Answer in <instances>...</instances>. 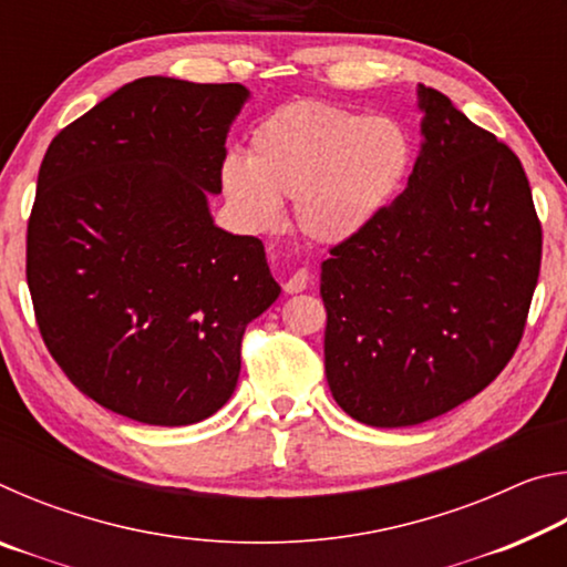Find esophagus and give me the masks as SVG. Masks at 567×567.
Instances as JSON below:
<instances>
[{
  "label": "esophagus",
  "instance_id": "esophagus-1",
  "mask_svg": "<svg viewBox=\"0 0 567 567\" xmlns=\"http://www.w3.org/2000/svg\"><path fill=\"white\" fill-rule=\"evenodd\" d=\"M307 282H310V272L305 270H297V272H292L290 277H287V282H285V292L287 295H295V292H302L305 287H307Z\"/></svg>",
  "mask_w": 567,
  "mask_h": 567
}]
</instances>
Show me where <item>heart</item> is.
Wrapping results in <instances>:
<instances>
[{"instance_id":"obj_1","label":"heart","mask_w":567,"mask_h":567,"mask_svg":"<svg viewBox=\"0 0 567 567\" xmlns=\"http://www.w3.org/2000/svg\"><path fill=\"white\" fill-rule=\"evenodd\" d=\"M410 162V137L395 120L300 100L257 124L249 159L229 157L223 185L255 227L277 225L280 199H295L305 235L342 243L388 207Z\"/></svg>"}]
</instances>
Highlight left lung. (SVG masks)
Listing matches in <instances>:
<instances>
[{
  "label": "left lung",
  "mask_w": 567,
  "mask_h": 567,
  "mask_svg": "<svg viewBox=\"0 0 567 567\" xmlns=\"http://www.w3.org/2000/svg\"><path fill=\"white\" fill-rule=\"evenodd\" d=\"M417 97L425 142L405 192L322 262L324 375L372 427L420 425L491 385L540 275L520 159L443 92Z\"/></svg>",
  "instance_id": "obj_1"
}]
</instances>
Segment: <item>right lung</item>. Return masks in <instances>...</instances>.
<instances>
[{
	"instance_id": "add662e5",
	"label": "right lung",
	"mask_w": 567,
	"mask_h": 567,
	"mask_svg": "<svg viewBox=\"0 0 567 567\" xmlns=\"http://www.w3.org/2000/svg\"><path fill=\"white\" fill-rule=\"evenodd\" d=\"M247 97L142 76L66 124L37 177L27 285L42 340L76 390L145 425L215 415L247 322L280 295L260 239L207 207Z\"/></svg>"
}]
</instances>
